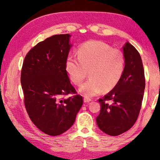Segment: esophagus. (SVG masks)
Segmentation results:
<instances>
[{
  "instance_id": "1",
  "label": "esophagus",
  "mask_w": 160,
  "mask_h": 160,
  "mask_svg": "<svg viewBox=\"0 0 160 160\" xmlns=\"http://www.w3.org/2000/svg\"><path fill=\"white\" fill-rule=\"evenodd\" d=\"M92 101V100L90 99V98H84V102H89Z\"/></svg>"
}]
</instances>
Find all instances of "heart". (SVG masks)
Here are the masks:
<instances>
[{"label":"heart","mask_w":160,"mask_h":160,"mask_svg":"<svg viewBox=\"0 0 160 160\" xmlns=\"http://www.w3.org/2000/svg\"><path fill=\"white\" fill-rule=\"evenodd\" d=\"M78 58L68 56L65 71L70 80L76 86L84 82L89 71V78L81 87L80 92L86 98L109 92L117 87L125 70L126 60L120 49H113L100 41H89L77 49Z\"/></svg>","instance_id":"1"}]
</instances>
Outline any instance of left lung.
I'll use <instances>...</instances> for the list:
<instances>
[{
  "label": "left lung",
  "instance_id": "obj_1",
  "mask_svg": "<svg viewBox=\"0 0 160 160\" xmlns=\"http://www.w3.org/2000/svg\"><path fill=\"white\" fill-rule=\"evenodd\" d=\"M126 65L124 74L115 88L98 100L100 114L96 118L100 130L117 136L132 128L138 117L145 89L143 62L138 50L127 42L123 47ZM112 102L110 104L108 101Z\"/></svg>",
  "mask_w": 160,
  "mask_h": 160
}]
</instances>
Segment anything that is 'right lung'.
Returning <instances> with one entry per match:
<instances>
[{"mask_svg": "<svg viewBox=\"0 0 160 160\" xmlns=\"http://www.w3.org/2000/svg\"><path fill=\"white\" fill-rule=\"evenodd\" d=\"M69 34L54 35L26 54L21 71L24 103L30 119L46 134L56 136L73 125L83 98L70 82L65 60ZM71 93L72 96L65 98Z\"/></svg>", "mask_w": 160, "mask_h": 160, "instance_id": "obj_1", "label": "right lung"}]
</instances>
